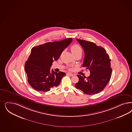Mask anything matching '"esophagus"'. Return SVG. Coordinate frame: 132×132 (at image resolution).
Segmentation results:
<instances>
[{"instance_id":"1","label":"esophagus","mask_w":132,"mask_h":132,"mask_svg":"<svg viewBox=\"0 0 132 132\" xmlns=\"http://www.w3.org/2000/svg\"><path fill=\"white\" fill-rule=\"evenodd\" d=\"M67 75H68V76H71V77H73V73H67Z\"/></svg>"}]
</instances>
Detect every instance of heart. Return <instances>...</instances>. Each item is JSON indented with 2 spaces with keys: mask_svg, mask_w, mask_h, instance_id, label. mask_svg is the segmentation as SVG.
Returning <instances> with one entry per match:
<instances>
[{
  "mask_svg": "<svg viewBox=\"0 0 132 132\" xmlns=\"http://www.w3.org/2000/svg\"><path fill=\"white\" fill-rule=\"evenodd\" d=\"M71 49L73 55L77 54H82V48L80 47V46L78 45L77 44H75L72 46Z\"/></svg>",
  "mask_w": 132,
  "mask_h": 132,
  "instance_id": "obj_1",
  "label": "heart"
}]
</instances>
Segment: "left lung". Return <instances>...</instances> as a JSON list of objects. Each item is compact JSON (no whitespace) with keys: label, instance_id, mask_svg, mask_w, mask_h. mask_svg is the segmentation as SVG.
<instances>
[{"label":"left lung","instance_id":"obj_1","mask_svg":"<svg viewBox=\"0 0 132 132\" xmlns=\"http://www.w3.org/2000/svg\"><path fill=\"white\" fill-rule=\"evenodd\" d=\"M84 51L85 56L82 67L89 69L90 75H77L78 82L75 84L78 89L87 95H95L100 93L106 86L112 75L111 59L106 51L95 43L77 39Z\"/></svg>","mask_w":132,"mask_h":132}]
</instances>
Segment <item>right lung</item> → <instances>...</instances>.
<instances>
[{"instance_id":"obj_1","label":"right lung","mask_w":132,"mask_h":132,"mask_svg":"<svg viewBox=\"0 0 132 132\" xmlns=\"http://www.w3.org/2000/svg\"><path fill=\"white\" fill-rule=\"evenodd\" d=\"M72 38L59 41L47 42L32 49L31 55L25 64L28 82L30 86L37 91L48 92L57 87L65 73L62 72H50L54 61H56L69 45Z\"/></svg>"}]
</instances>
